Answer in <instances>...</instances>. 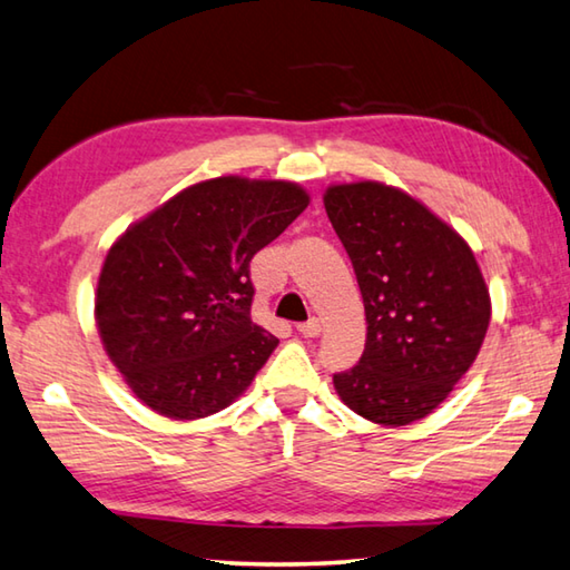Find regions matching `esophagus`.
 <instances>
[{
    "label": "esophagus",
    "instance_id": "34e87169",
    "mask_svg": "<svg viewBox=\"0 0 570 570\" xmlns=\"http://www.w3.org/2000/svg\"><path fill=\"white\" fill-rule=\"evenodd\" d=\"M296 331H298V334H302V336H306V338H314V336L321 334V321H318V318H308L306 324H298Z\"/></svg>",
    "mask_w": 570,
    "mask_h": 570
}]
</instances>
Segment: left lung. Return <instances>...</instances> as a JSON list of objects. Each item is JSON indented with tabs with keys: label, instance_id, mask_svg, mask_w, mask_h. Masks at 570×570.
I'll use <instances>...</instances> for the list:
<instances>
[{
	"label": "left lung",
	"instance_id": "8db88e82",
	"mask_svg": "<svg viewBox=\"0 0 570 570\" xmlns=\"http://www.w3.org/2000/svg\"><path fill=\"white\" fill-rule=\"evenodd\" d=\"M324 206L366 312L364 356L334 389L366 421L409 426L473 366L491 321L489 286L469 242L399 186L331 184Z\"/></svg>",
	"mask_w": 570,
	"mask_h": 570
}]
</instances>
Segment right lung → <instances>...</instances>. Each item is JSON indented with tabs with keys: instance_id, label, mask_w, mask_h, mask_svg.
I'll use <instances>...</instances> for the list:
<instances>
[{
	"instance_id": "1",
	"label": "right lung",
	"mask_w": 570,
	"mask_h": 570,
	"mask_svg": "<svg viewBox=\"0 0 570 570\" xmlns=\"http://www.w3.org/2000/svg\"><path fill=\"white\" fill-rule=\"evenodd\" d=\"M308 202L296 181L224 174L186 186L117 236L95 318L109 361L144 406L196 421L252 386L278 338L252 321L249 262Z\"/></svg>"
}]
</instances>
